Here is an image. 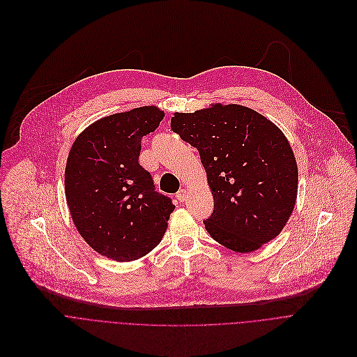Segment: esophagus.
<instances>
[{"label":"esophagus","instance_id":"obj_1","mask_svg":"<svg viewBox=\"0 0 357 357\" xmlns=\"http://www.w3.org/2000/svg\"><path fill=\"white\" fill-rule=\"evenodd\" d=\"M185 197H187V191H185L184 188H181V190L176 194V198H177L180 202H183V201L185 199Z\"/></svg>","mask_w":357,"mask_h":357}]
</instances>
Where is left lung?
<instances>
[{
	"label": "left lung",
	"instance_id": "1",
	"mask_svg": "<svg viewBox=\"0 0 357 357\" xmlns=\"http://www.w3.org/2000/svg\"><path fill=\"white\" fill-rule=\"evenodd\" d=\"M172 129L197 148L213 197L205 229L222 246L250 253L280 235L298 191L289 140L270 119L238 104L174 112Z\"/></svg>",
	"mask_w": 357,
	"mask_h": 357
}]
</instances>
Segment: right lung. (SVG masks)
Here are the masks:
<instances>
[{"label": "right lung", "mask_w": 357, "mask_h": 357, "mask_svg": "<svg viewBox=\"0 0 357 357\" xmlns=\"http://www.w3.org/2000/svg\"><path fill=\"white\" fill-rule=\"evenodd\" d=\"M165 116L145 105L104 116L73 142L64 190L71 220L100 255L132 261L153 250L165 236L172 199L156 192L153 180L137 162L142 137Z\"/></svg>", "instance_id": "add662e5"}]
</instances>
